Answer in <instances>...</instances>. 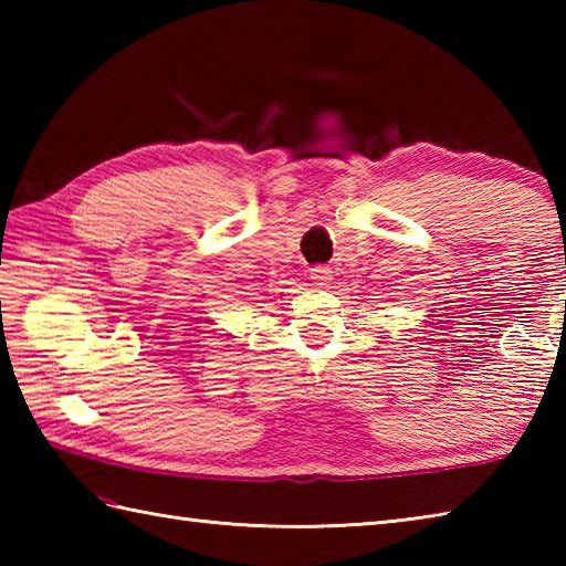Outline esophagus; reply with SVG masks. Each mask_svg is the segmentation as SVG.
<instances>
[{
    "mask_svg": "<svg viewBox=\"0 0 566 566\" xmlns=\"http://www.w3.org/2000/svg\"><path fill=\"white\" fill-rule=\"evenodd\" d=\"M333 280V270L331 268H314L311 270V282L318 286H326Z\"/></svg>",
    "mask_w": 566,
    "mask_h": 566,
    "instance_id": "esophagus-1",
    "label": "esophagus"
}]
</instances>
